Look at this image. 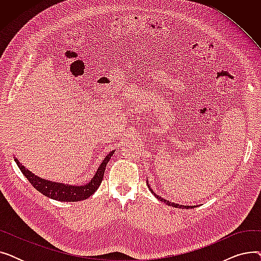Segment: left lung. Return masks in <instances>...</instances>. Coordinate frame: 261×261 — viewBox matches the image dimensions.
<instances>
[{"mask_svg":"<svg viewBox=\"0 0 261 261\" xmlns=\"http://www.w3.org/2000/svg\"><path fill=\"white\" fill-rule=\"evenodd\" d=\"M147 186H148V188L150 189V191H151V194H152L156 199H159L160 201H162V202H164V203H166V204L168 205V206H172V207H175V208H186V210L197 207V205H195V206H189V205H181V204H176V203H173V202H169L168 200L163 199L162 197H160L159 195H156V194L154 193V191L151 189V187H150V185H149V183H148V180H147Z\"/></svg>","mask_w":261,"mask_h":261,"instance_id":"1","label":"left lung"}]
</instances>
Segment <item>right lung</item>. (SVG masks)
I'll list each match as a JSON object with an SVG mask.
<instances>
[{
  "mask_svg": "<svg viewBox=\"0 0 261 261\" xmlns=\"http://www.w3.org/2000/svg\"><path fill=\"white\" fill-rule=\"evenodd\" d=\"M113 153L114 150H112L111 152L107 154V156L103 159V161L99 165L97 171L93 175L91 181L82 185H71L42 179V177L34 174L32 171L25 168V166L22 165L18 159L15 158V161L18 167L22 171L23 175L30 181V183L39 191V193L53 200H57L61 202H77L88 199L98 189L102 181L107 164L113 155Z\"/></svg>",
  "mask_w": 261,
  "mask_h": 261,
  "instance_id": "obj_1",
  "label": "right lung"
}]
</instances>
